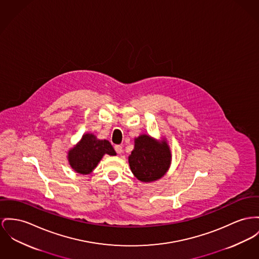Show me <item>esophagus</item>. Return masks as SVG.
Returning <instances> with one entry per match:
<instances>
[{
    "label": "esophagus",
    "mask_w": 259,
    "mask_h": 259,
    "mask_svg": "<svg viewBox=\"0 0 259 259\" xmlns=\"http://www.w3.org/2000/svg\"><path fill=\"white\" fill-rule=\"evenodd\" d=\"M115 150H116V152H117L118 154H121V152H122V147H121V145H116V146H115Z\"/></svg>",
    "instance_id": "34e87169"
}]
</instances>
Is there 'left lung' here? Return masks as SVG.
Wrapping results in <instances>:
<instances>
[{
  "mask_svg": "<svg viewBox=\"0 0 259 259\" xmlns=\"http://www.w3.org/2000/svg\"><path fill=\"white\" fill-rule=\"evenodd\" d=\"M171 162L172 152L166 138L157 140L146 134L135 138L128 164L138 181L151 183L161 179L168 172Z\"/></svg>",
  "mask_w": 259,
  "mask_h": 259,
  "instance_id": "1",
  "label": "left lung"
}]
</instances>
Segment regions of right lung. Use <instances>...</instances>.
I'll return each instance as SVG.
<instances>
[{
	"mask_svg": "<svg viewBox=\"0 0 259 259\" xmlns=\"http://www.w3.org/2000/svg\"><path fill=\"white\" fill-rule=\"evenodd\" d=\"M105 154L117 155L107 139H98L95 135L87 133L68 151V161L74 172L88 175L93 172Z\"/></svg>",
	"mask_w": 259,
	"mask_h": 259,
	"instance_id": "right-lung-1",
	"label": "right lung"
}]
</instances>
